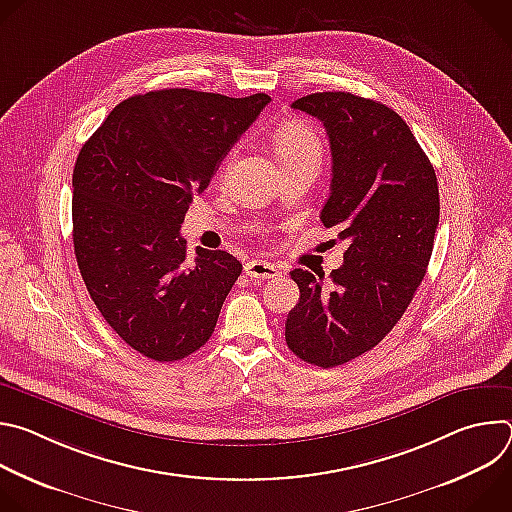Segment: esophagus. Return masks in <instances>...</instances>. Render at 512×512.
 <instances>
[{
  "label": "esophagus",
  "mask_w": 512,
  "mask_h": 512,
  "mask_svg": "<svg viewBox=\"0 0 512 512\" xmlns=\"http://www.w3.org/2000/svg\"><path fill=\"white\" fill-rule=\"evenodd\" d=\"M281 271L267 263V261H261V259H251L245 263V275L253 277V279H275Z\"/></svg>",
  "instance_id": "34e87169"
}]
</instances>
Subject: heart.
<instances>
[{"label":"heart","instance_id":"1","mask_svg":"<svg viewBox=\"0 0 512 512\" xmlns=\"http://www.w3.org/2000/svg\"><path fill=\"white\" fill-rule=\"evenodd\" d=\"M275 152L279 160L302 154V152H320V139L316 137L314 129L302 121H285L273 135Z\"/></svg>","mask_w":512,"mask_h":512}]
</instances>
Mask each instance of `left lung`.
I'll use <instances>...</instances> for the list:
<instances>
[{"instance_id":"1","label":"left lung","mask_w":512,"mask_h":512,"mask_svg":"<svg viewBox=\"0 0 512 512\" xmlns=\"http://www.w3.org/2000/svg\"><path fill=\"white\" fill-rule=\"evenodd\" d=\"M326 127L332 152L326 229L346 241L330 273L294 269L300 302L287 314L285 342L322 369L377 346L413 300L440 223L435 170L409 125L387 105L352 93H312L291 103Z\"/></svg>"}]
</instances>
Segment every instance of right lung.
Instances as JSON below:
<instances>
[{
    "label": "right lung",
    "instance_id": "1",
    "mask_svg": "<svg viewBox=\"0 0 512 512\" xmlns=\"http://www.w3.org/2000/svg\"><path fill=\"white\" fill-rule=\"evenodd\" d=\"M271 99L162 89L121 101L72 172V243L107 324L158 362L196 352L243 271L227 251L180 237L194 194Z\"/></svg>",
    "mask_w": 512,
    "mask_h": 512
}]
</instances>
